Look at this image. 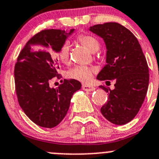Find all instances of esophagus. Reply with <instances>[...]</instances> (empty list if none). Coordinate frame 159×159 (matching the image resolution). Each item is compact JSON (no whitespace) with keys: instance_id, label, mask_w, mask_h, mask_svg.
<instances>
[{"instance_id":"34e87169","label":"esophagus","mask_w":159,"mask_h":159,"mask_svg":"<svg viewBox=\"0 0 159 159\" xmlns=\"http://www.w3.org/2000/svg\"><path fill=\"white\" fill-rule=\"evenodd\" d=\"M82 89L84 90V91H88V92L93 91V90H95L94 87L92 86V85H88V84H83Z\"/></svg>"}]
</instances>
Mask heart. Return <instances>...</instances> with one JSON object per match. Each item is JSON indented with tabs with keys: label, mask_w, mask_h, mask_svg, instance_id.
<instances>
[{
	"label": "heart",
	"mask_w": 159,
	"mask_h": 159,
	"mask_svg": "<svg viewBox=\"0 0 159 159\" xmlns=\"http://www.w3.org/2000/svg\"><path fill=\"white\" fill-rule=\"evenodd\" d=\"M75 41L79 43L84 48H86L91 52L98 51L100 47V42L97 38L88 34H81L75 38ZM57 57L62 63H67L70 58V46L67 43H64L58 49ZM96 73V69L84 66H76L71 68L66 72V77L70 79L79 81L81 82L86 83L91 81L93 75Z\"/></svg>",
	"instance_id": "1"
}]
</instances>
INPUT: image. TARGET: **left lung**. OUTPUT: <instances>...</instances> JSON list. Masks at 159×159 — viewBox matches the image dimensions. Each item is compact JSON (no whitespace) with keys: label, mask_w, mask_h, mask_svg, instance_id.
<instances>
[{"label":"left lung","mask_w":159,"mask_h":159,"mask_svg":"<svg viewBox=\"0 0 159 159\" xmlns=\"http://www.w3.org/2000/svg\"><path fill=\"white\" fill-rule=\"evenodd\" d=\"M90 30L104 40L107 49V64L97 79L115 81L113 90L100 86L109 94L100 111L113 124H126L137 115L148 92L149 70L146 58L137 38L119 23L94 25Z\"/></svg>","instance_id":"obj_1"}]
</instances>
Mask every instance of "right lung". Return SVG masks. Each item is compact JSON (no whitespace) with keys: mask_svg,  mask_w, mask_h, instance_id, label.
Here are the masks:
<instances>
[{"mask_svg":"<svg viewBox=\"0 0 159 159\" xmlns=\"http://www.w3.org/2000/svg\"><path fill=\"white\" fill-rule=\"evenodd\" d=\"M75 29L43 30L23 47L15 65L14 75L18 102L26 116L44 128H53L61 122L69 109L71 97L81 87L76 80H63L57 88L49 81L62 78L59 73L57 52Z\"/></svg>","mask_w":159,"mask_h":159,"instance_id":"add662e5","label":"right lung"}]
</instances>
